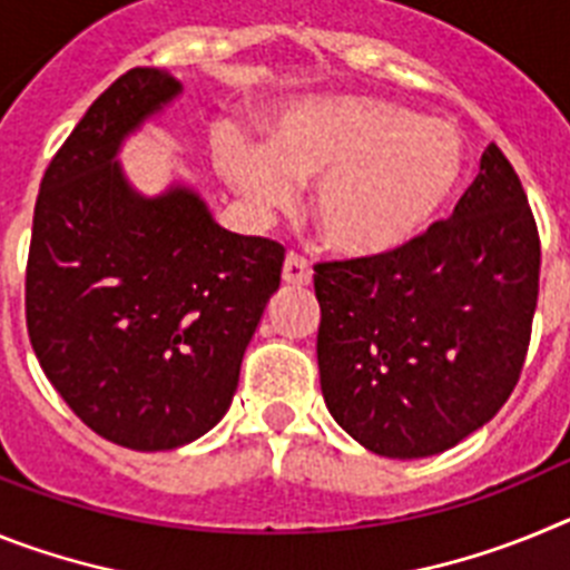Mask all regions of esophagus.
Returning <instances> with one entry per match:
<instances>
[{"label": "esophagus", "instance_id": "34e87169", "mask_svg": "<svg viewBox=\"0 0 570 570\" xmlns=\"http://www.w3.org/2000/svg\"><path fill=\"white\" fill-rule=\"evenodd\" d=\"M311 276H314L311 262L291 250V254L285 256V265H282V279L288 282V285H311Z\"/></svg>", "mask_w": 570, "mask_h": 570}]
</instances>
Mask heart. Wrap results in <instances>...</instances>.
<instances>
[{
  "mask_svg": "<svg viewBox=\"0 0 570 570\" xmlns=\"http://www.w3.org/2000/svg\"><path fill=\"white\" fill-rule=\"evenodd\" d=\"M225 179L259 210L285 208L294 185L316 183L311 216L334 254L367 259L400 250L454 196L465 142L454 122L371 97L302 102L282 114L268 145L228 139Z\"/></svg>",
  "mask_w": 570,
  "mask_h": 570,
  "instance_id": "b5f03b06",
  "label": "heart"
}]
</instances>
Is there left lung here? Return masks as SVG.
Segmentation results:
<instances>
[{
    "label": "left lung",
    "mask_w": 570,
    "mask_h": 570,
    "mask_svg": "<svg viewBox=\"0 0 570 570\" xmlns=\"http://www.w3.org/2000/svg\"><path fill=\"white\" fill-rule=\"evenodd\" d=\"M540 230L497 145L454 216L400 250L316 262L320 385L360 445L420 460L485 425L525 365Z\"/></svg>",
    "instance_id": "1"
}]
</instances>
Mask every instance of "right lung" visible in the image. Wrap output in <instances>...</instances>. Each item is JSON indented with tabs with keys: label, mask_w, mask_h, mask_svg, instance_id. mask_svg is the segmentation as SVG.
<instances>
[{
	"label": "right lung",
	"mask_w": 570,
	"mask_h": 570,
	"mask_svg": "<svg viewBox=\"0 0 570 570\" xmlns=\"http://www.w3.org/2000/svg\"><path fill=\"white\" fill-rule=\"evenodd\" d=\"M176 94L163 70L130 68L85 110L42 176L24 268L45 376L134 451L188 445L223 420L285 259L279 242L219 228L190 190L128 188L116 148Z\"/></svg>",
	"instance_id": "add662e5"
}]
</instances>
